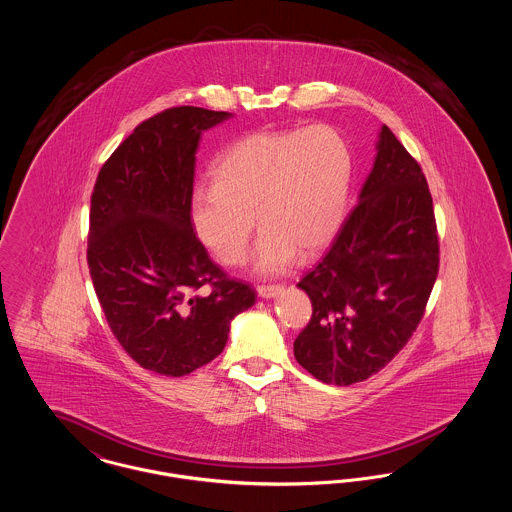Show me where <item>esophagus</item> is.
Masks as SVG:
<instances>
[{"label": "esophagus", "instance_id": "obj_1", "mask_svg": "<svg viewBox=\"0 0 512 512\" xmlns=\"http://www.w3.org/2000/svg\"><path fill=\"white\" fill-rule=\"evenodd\" d=\"M284 290V286H257V293H259V297H263V299H270V297H276V295H280Z\"/></svg>", "mask_w": 512, "mask_h": 512}]
</instances>
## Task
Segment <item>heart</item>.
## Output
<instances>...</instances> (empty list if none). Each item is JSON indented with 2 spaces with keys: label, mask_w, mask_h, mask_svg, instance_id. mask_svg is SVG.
<instances>
[{
  "label": "heart",
  "mask_w": 512,
  "mask_h": 512,
  "mask_svg": "<svg viewBox=\"0 0 512 512\" xmlns=\"http://www.w3.org/2000/svg\"><path fill=\"white\" fill-rule=\"evenodd\" d=\"M353 180V151L334 126L259 130L226 147L211 186L190 201L195 236L220 263L242 265L253 232L255 268L280 274L297 251L311 257L336 238Z\"/></svg>",
  "instance_id": "b5f03b06"
}]
</instances>
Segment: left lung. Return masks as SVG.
Wrapping results in <instances>:
<instances>
[{
    "label": "left lung",
    "instance_id": "8db88e82",
    "mask_svg": "<svg viewBox=\"0 0 512 512\" xmlns=\"http://www.w3.org/2000/svg\"><path fill=\"white\" fill-rule=\"evenodd\" d=\"M438 268L428 182L384 124L359 203L297 284L313 303V317L293 341L297 363L334 386L382 370L424 317Z\"/></svg>",
    "mask_w": 512,
    "mask_h": 512
}]
</instances>
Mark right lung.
<instances>
[{
    "label": "right lung",
    "instance_id": "1",
    "mask_svg": "<svg viewBox=\"0 0 512 512\" xmlns=\"http://www.w3.org/2000/svg\"><path fill=\"white\" fill-rule=\"evenodd\" d=\"M230 117L192 105L157 113L103 163L92 192L88 268L99 305L122 349L163 376L219 357L232 318L255 303L253 288L211 261L190 217L201 132Z\"/></svg>",
    "mask_w": 512,
    "mask_h": 512
}]
</instances>
